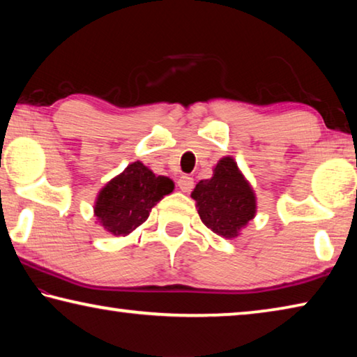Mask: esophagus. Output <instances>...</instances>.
<instances>
[{"label": "esophagus", "instance_id": "obj_1", "mask_svg": "<svg viewBox=\"0 0 357 357\" xmlns=\"http://www.w3.org/2000/svg\"><path fill=\"white\" fill-rule=\"evenodd\" d=\"M193 178H190V176H187V174H184V176H181L179 179H178V187L183 192H190L192 189H193Z\"/></svg>", "mask_w": 357, "mask_h": 357}]
</instances>
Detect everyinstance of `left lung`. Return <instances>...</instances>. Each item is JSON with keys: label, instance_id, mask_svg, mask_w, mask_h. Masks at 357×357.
<instances>
[{"label": "left lung", "instance_id": "left-lung-1", "mask_svg": "<svg viewBox=\"0 0 357 357\" xmlns=\"http://www.w3.org/2000/svg\"><path fill=\"white\" fill-rule=\"evenodd\" d=\"M202 222L223 238H236L257 214V197L233 157H222L213 178L195 185L192 195Z\"/></svg>", "mask_w": 357, "mask_h": 357}]
</instances>
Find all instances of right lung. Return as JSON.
Masks as SVG:
<instances>
[{
  "mask_svg": "<svg viewBox=\"0 0 357 357\" xmlns=\"http://www.w3.org/2000/svg\"><path fill=\"white\" fill-rule=\"evenodd\" d=\"M173 189L170 178L157 176L137 160L102 187L96 198L94 215L108 233L126 236L140 227L151 209Z\"/></svg>",
  "mask_w": 357,
  "mask_h": 357,
  "instance_id": "add662e5",
  "label": "right lung"
}]
</instances>
